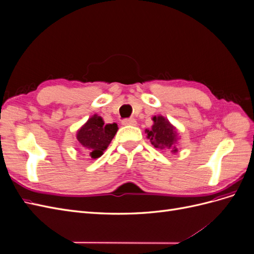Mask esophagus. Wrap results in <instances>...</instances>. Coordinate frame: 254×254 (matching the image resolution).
Wrapping results in <instances>:
<instances>
[{
    "mask_svg": "<svg viewBox=\"0 0 254 254\" xmlns=\"http://www.w3.org/2000/svg\"><path fill=\"white\" fill-rule=\"evenodd\" d=\"M122 124L123 125H130V126H134L136 124V121L134 119H126V120H123L122 121Z\"/></svg>",
    "mask_w": 254,
    "mask_h": 254,
    "instance_id": "34e87169",
    "label": "esophagus"
}]
</instances>
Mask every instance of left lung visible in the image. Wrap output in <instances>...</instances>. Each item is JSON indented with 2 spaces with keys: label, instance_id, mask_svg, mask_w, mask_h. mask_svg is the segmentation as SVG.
<instances>
[{
  "label": "left lung",
  "instance_id": "8db88e82",
  "mask_svg": "<svg viewBox=\"0 0 254 254\" xmlns=\"http://www.w3.org/2000/svg\"><path fill=\"white\" fill-rule=\"evenodd\" d=\"M152 121L153 125L151 129H146V132L153 147L162 150L171 149V152L174 153L178 151L176 146L177 140H178L177 129L162 115H158V117L155 115Z\"/></svg>",
  "mask_w": 254,
  "mask_h": 254
}]
</instances>
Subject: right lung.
<instances>
[{"instance_id": "1", "label": "right lung", "mask_w": 254, "mask_h": 254, "mask_svg": "<svg viewBox=\"0 0 254 254\" xmlns=\"http://www.w3.org/2000/svg\"><path fill=\"white\" fill-rule=\"evenodd\" d=\"M118 129L115 123L105 125L103 119L94 114L78 130L76 137L82 146L83 151L91 158L96 159L108 147Z\"/></svg>"}]
</instances>
